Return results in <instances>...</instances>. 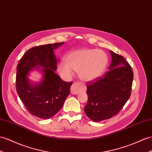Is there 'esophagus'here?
Listing matches in <instances>:
<instances>
[{
    "label": "esophagus",
    "mask_w": 152,
    "mask_h": 152,
    "mask_svg": "<svg viewBox=\"0 0 152 152\" xmlns=\"http://www.w3.org/2000/svg\"><path fill=\"white\" fill-rule=\"evenodd\" d=\"M84 89V87L81 83H74L71 87V92L72 94H78L80 92Z\"/></svg>",
    "instance_id": "obj_1"
}]
</instances>
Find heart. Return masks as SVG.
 I'll return each mask as SVG.
<instances>
[{"label": "heart", "instance_id": "1", "mask_svg": "<svg viewBox=\"0 0 152 152\" xmlns=\"http://www.w3.org/2000/svg\"><path fill=\"white\" fill-rule=\"evenodd\" d=\"M65 62L58 64L60 75L65 78L73 76L77 71L80 78L85 81H92L102 77L108 64L107 54L103 50L82 49L69 52L65 56Z\"/></svg>", "mask_w": 152, "mask_h": 152}]
</instances>
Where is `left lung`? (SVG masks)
<instances>
[{
  "label": "left lung",
  "mask_w": 152,
  "mask_h": 152,
  "mask_svg": "<svg viewBox=\"0 0 152 152\" xmlns=\"http://www.w3.org/2000/svg\"><path fill=\"white\" fill-rule=\"evenodd\" d=\"M109 71L103 77L87 83L88 102L85 114L93 121H102L116 115L131 94L134 73L121 55L110 50Z\"/></svg>",
  "instance_id": "1"
}]
</instances>
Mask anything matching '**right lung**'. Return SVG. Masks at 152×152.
<instances>
[{
  "instance_id": "right-lung-1",
  "label": "right lung",
  "mask_w": 152,
  "mask_h": 152,
  "mask_svg": "<svg viewBox=\"0 0 152 152\" xmlns=\"http://www.w3.org/2000/svg\"><path fill=\"white\" fill-rule=\"evenodd\" d=\"M64 42L34 47L22 57L17 65L16 87L19 98L31 114L41 119L56 114L70 94L72 82H65L55 73L57 58L54 50ZM37 69L42 75L34 83L28 76Z\"/></svg>"
}]
</instances>
